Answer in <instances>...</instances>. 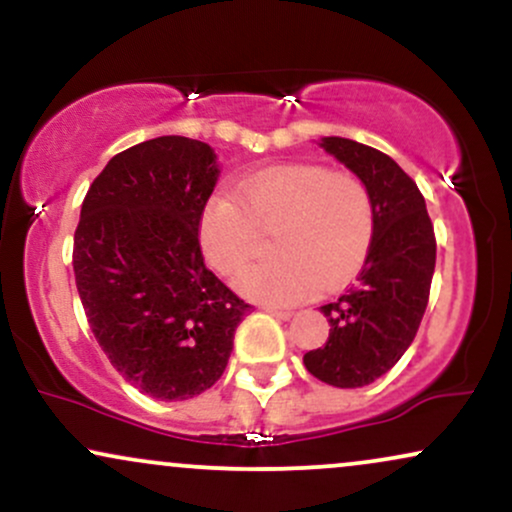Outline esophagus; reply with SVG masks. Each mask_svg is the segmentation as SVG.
Here are the masks:
<instances>
[{"label": "esophagus", "mask_w": 512, "mask_h": 512, "mask_svg": "<svg viewBox=\"0 0 512 512\" xmlns=\"http://www.w3.org/2000/svg\"><path fill=\"white\" fill-rule=\"evenodd\" d=\"M267 313L276 317V320H291V310H281V308H267Z\"/></svg>", "instance_id": "obj_1"}]
</instances>
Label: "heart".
<instances>
[{"label":"heart","instance_id":"obj_1","mask_svg":"<svg viewBox=\"0 0 512 512\" xmlns=\"http://www.w3.org/2000/svg\"><path fill=\"white\" fill-rule=\"evenodd\" d=\"M216 192L199 214V245L216 272L233 276L274 233V260L252 264L236 286L252 301L301 303L337 291L366 264L375 240V202L356 173L320 163L264 168Z\"/></svg>","mask_w":512,"mask_h":512}]
</instances>
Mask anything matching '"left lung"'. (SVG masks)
<instances>
[{"label": "left lung", "mask_w": 512, "mask_h": 512, "mask_svg": "<svg viewBox=\"0 0 512 512\" xmlns=\"http://www.w3.org/2000/svg\"><path fill=\"white\" fill-rule=\"evenodd\" d=\"M320 146L368 185L375 240L356 286L320 308L330 337L303 363L322 383L363 387L395 366L419 332L436 269V233L424 195L390 156L342 137H325Z\"/></svg>", "instance_id": "1"}]
</instances>
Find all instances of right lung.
<instances>
[{"instance_id": "1", "label": "right lung", "mask_w": 512, "mask_h": 512, "mask_svg": "<svg viewBox=\"0 0 512 512\" xmlns=\"http://www.w3.org/2000/svg\"><path fill=\"white\" fill-rule=\"evenodd\" d=\"M219 168L209 144L158 137L110 158L74 231L88 325L127 383L163 402L221 378L252 305L207 269L199 214Z\"/></svg>"}]
</instances>
